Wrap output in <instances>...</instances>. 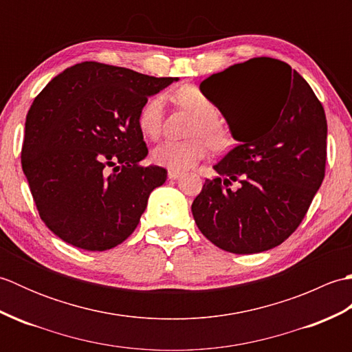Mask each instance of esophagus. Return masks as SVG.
I'll use <instances>...</instances> for the list:
<instances>
[{"label": "esophagus", "instance_id": "1", "mask_svg": "<svg viewBox=\"0 0 352 352\" xmlns=\"http://www.w3.org/2000/svg\"><path fill=\"white\" fill-rule=\"evenodd\" d=\"M182 175H183V172H180V170H175V169L168 170V177L170 178V180H177V178H180Z\"/></svg>", "mask_w": 352, "mask_h": 352}]
</instances>
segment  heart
<instances>
[{
    "instance_id": "b5f03b06",
    "label": "heart",
    "mask_w": 352,
    "mask_h": 352,
    "mask_svg": "<svg viewBox=\"0 0 352 352\" xmlns=\"http://www.w3.org/2000/svg\"><path fill=\"white\" fill-rule=\"evenodd\" d=\"M180 106L190 110L198 116V121L192 129L193 136H204L214 148L227 144L228 130L218 119V107L208 96L195 86L180 87L174 94ZM164 115V96L155 95L140 107L138 125L146 138H157L162 131ZM208 146L204 139L193 138L189 140L166 139L153 149V160L160 166L186 170L195 166L207 155Z\"/></svg>"
}]
</instances>
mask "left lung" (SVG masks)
Segmentation results:
<instances>
[{
	"label": "left lung",
	"instance_id": "1",
	"mask_svg": "<svg viewBox=\"0 0 352 352\" xmlns=\"http://www.w3.org/2000/svg\"><path fill=\"white\" fill-rule=\"evenodd\" d=\"M239 142L214 164L192 214L221 250L256 254L275 248L300 227L325 177L322 104L287 63L254 57L201 83ZM239 183L236 191L228 186Z\"/></svg>",
	"mask_w": 352,
	"mask_h": 352
}]
</instances>
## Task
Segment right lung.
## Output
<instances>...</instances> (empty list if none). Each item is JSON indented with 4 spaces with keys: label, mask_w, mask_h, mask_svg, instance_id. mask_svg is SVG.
<instances>
[{
    "label": "right lung",
    "mask_w": 352,
    "mask_h": 352,
    "mask_svg": "<svg viewBox=\"0 0 352 352\" xmlns=\"http://www.w3.org/2000/svg\"><path fill=\"white\" fill-rule=\"evenodd\" d=\"M172 77L83 62L52 78L28 110L22 170L41 219L66 243L106 251L140 221L168 170L148 154L138 115Z\"/></svg>",
    "instance_id": "add662e5"
}]
</instances>
